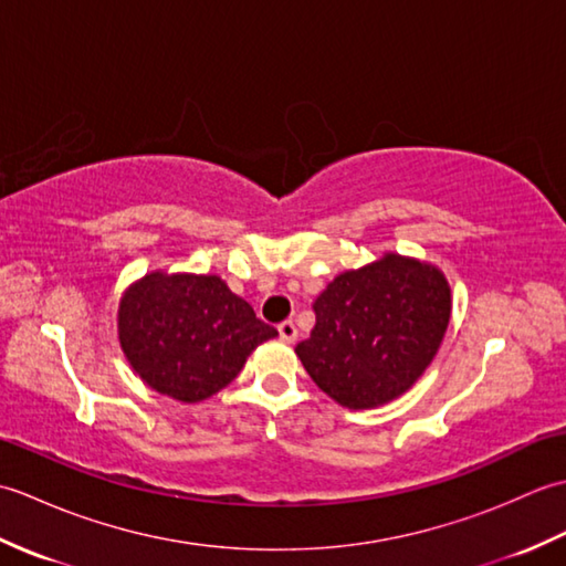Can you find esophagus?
I'll return each instance as SVG.
<instances>
[{
    "instance_id": "34e87169",
    "label": "esophagus",
    "mask_w": 566,
    "mask_h": 566,
    "mask_svg": "<svg viewBox=\"0 0 566 566\" xmlns=\"http://www.w3.org/2000/svg\"><path fill=\"white\" fill-rule=\"evenodd\" d=\"M276 331H280V338H282L284 343H294V340H296V326H294V321H282L280 326H276Z\"/></svg>"
}]
</instances>
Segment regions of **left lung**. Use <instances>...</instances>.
<instances>
[{
  "label": "left lung",
  "instance_id": "left-lung-1",
  "mask_svg": "<svg viewBox=\"0 0 566 566\" xmlns=\"http://www.w3.org/2000/svg\"><path fill=\"white\" fill-rule=\"evenodd\" d=\"M296 345L308 377L345 408L394 401L436 357L450 323V284L436 264L387 252L335 276Z\"/></svg>",
  "mask_w": 566,
  "mask_h": 566
}]
</instances>
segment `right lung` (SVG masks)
<instances>
[{"label": "right lung", "mask_w": 566, "mask_h": 566, "mask_svg": "<svg viewBox=\"0 0 566 566\" xmlns=\"http://www.w3.org/2000/svg\"><path fill=\"white\" fill-rule=\"evenodd\" d=\"M276 331L216 274L150 272L118 302V343L136 375L182 403L228 387Z\"/></svg>", "instance_id": "1"}]
</instances>
